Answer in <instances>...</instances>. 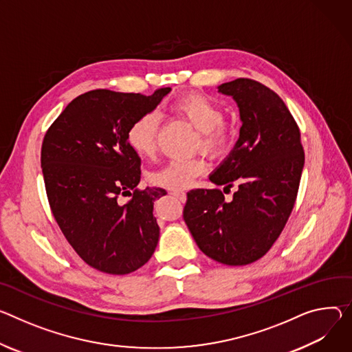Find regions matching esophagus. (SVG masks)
Listing matches in <instances>:
<instances>
[{
	"label": "esophagus",
	"instance_id": "obj_1",
	"mask_svg": "<svg viewBox=\"0 0 352 352\" xmlns=\"http://www.w3.org/2000/svg\"><path fill=\"white\" fill-rule=\"evenodd\" d=\"M171 195H174L177 199H179L181 202H185L186 201V194L182 192V190H171L170 192Z\"/></svg>",
	"mask_w": 352,
	"mask_h": 352
}]
</instances>
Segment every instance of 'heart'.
Instances as JSON below:
<instances>
[{
  "instance_id": "obj_1",
  "label": "heart",
  "mask_w": 352,
  "mask_h": 352,
  "mask_svg": "<svg viewBox=\"0 0 352 352\" xmlns=\"http://www.w3.org/2000/svg\"><path fill=\"white\" fill-rule=\"evenodd\" d=\"M168 111L186 120L197 129L195 146L208 154H217L230 142V127L225 122L223 108L202 94H186L168 105ZM157 116L153 112L138 116L127 127L126 142L140 157H148L155 150ZM205 173V163L199 158L170 160L150 175L154 185L178 190L192 184Z\"/></svg>"
}]
</instances>
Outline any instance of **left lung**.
<instances>
[{
  "label": "left lung",
  "mask_w": 352,
  "mask_h": 352,
  "mask_svg": "<svg viewBox=\"0 0 352 352\" xmlns=\"http://www.w3.org/2000/svg\"><path fill=\"white\" fill-rule=\"evenodd\" d=\"M240 109V138L209 177L225 190L192 189L184 220L201 251L225 265H247L268 252L294 209L305 151L296 120L279 95L251 78L219 87ZM226 194V192H225Z\"/></svg>",
  "instance_id": "8db88e82"
}]
</instances>
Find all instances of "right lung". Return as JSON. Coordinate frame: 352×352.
<instances>
[{
	"mask_svg": "<svg viewBox=\"0 0 352 352\" xmlns=\"http://www.w3.org/2000/svg\"><path fill=\"white\" fill-rule=\"evenodd\" d=\"M92 89L78 95L47 129L41 153L45 188L60 230L80 258L111 275L143 267L157 247L153 216L162 188H138L140 158L126 142L129 124L170 92ZM120 196H129L126 204Z\"/></svg>",
	"mask_w": 352,
	"mask_h": 352,
	"instance_id": "obj_1",
	"label": "right lung"
}]
</instances>
